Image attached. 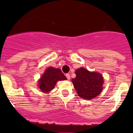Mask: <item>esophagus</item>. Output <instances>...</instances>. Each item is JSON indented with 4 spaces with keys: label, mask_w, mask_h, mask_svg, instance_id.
<instances>
[{
    "label": "esophagus",
    "mask_w": 133,
    "mask_h": 133,
    "mask_svg": "<svg viewBox=\"0 0 133 133\" xmlns=\"http://www.w3.org/2000/svg\"><path fill=\"white\" fill-rule=\"evenodd\" d=\"M65 76H66V78L68 80H69V79H70V75H69V73H68V74L65 75Z\"/></svg>",
    "instance_id": "esophagus-1"
}]
</instances>
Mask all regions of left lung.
<instances>
[{
  "label": "left lung",
  "instance_id": "left-lung-1",
  "mask_svg": "<svg viewBox=\"0 0 133 133\" xmlns=\"http://www.w3.org/2000/svg\"><path fill=\"white\" fill-rule=\"evenodd\" d=\"M76 78L71 82L78 95L85 100H91L100 95L102 90L104 78L100 73L90 72L81 68L75 71Z\"/></svg>",
  "mask_w": 133,
  "mask_h": 133
}]
</instances>
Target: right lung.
I'll return each instance as SVG.
<instances>
[{"label":"right lung","mask_w":133,"mask_h":133,"mask_svg":"<svg viewBox=\"0 0 133 133\" xmlns=\"http://www.w3.org/2000/svg\"><path fill=\"white\" fill-rule=\"evenodd\" d=\"M64 73L60 69L49 67L45 71L38 81V85L43 92H49L54 88L58 80H66Z\"/></svg>","instance_id":"right-lung-1"}]
</instances>
